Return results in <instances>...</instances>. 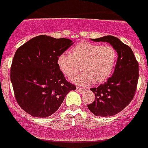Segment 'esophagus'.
<instances>
[{
	"mask_svg": "<svg viewBox=\"0 0 148 148\" xmlns=\"http://www.w3.org/2000/svg\"><path fill=\"white\" fill-rule=\"evenodd\" d=\"M85 91V89L84 88H79V87H77V92H79V93H82L83 92Z\"/></svg>",
	"mask_w": 148,
	"mask_h": 148,
	"instance_id": "34e87169",
	"label": "esophagus"
}]
</instances>
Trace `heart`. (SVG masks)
<instances>
[{"mask_svg": "<svg viewBox=\"0 0 148 148\" xmlns=\"http://www.w3.org/2000/svg\"><path fill=\"white\" fill-rule=\"evenodd\" d=\"M116 51L111 46H101L82 42L71 49V54L64 53L58 56L60 70L68 78L80 71H83L72 78L77 84H99L112 74L116 62Z\"/></svg>", "mask_w": 148, "mask_h": 148, "instance_id": "b5f03b06", "label": "heart"}]
</instances>
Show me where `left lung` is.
Instances as JSON below:
<instances>
[{
    "instance_id": "obj_1",
    "label": "left lung",
    "mask_w": 148,
    "mask_h": 148,
    "mask_svg": "<svg viewBox=\"0 0 148 148\" xmlns=\"http://www.w3.org/2000/svg\"><path fill=\"white\" fill-rule=\"evenodd\" d=\"M94 42H106L117 54L114 73L106 82L91 88L95 99L88 108L97 116L106 117L119 113L134 99L139 77L138 63L130 47L112 36L92 39Z\"/></svg>"
}]
</instances>
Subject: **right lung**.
<instances>
[{"label":"right lung","instance_id":"add662e5","mask_svg":"<svg viewBox=\"0 0 148 148\" xmlns=\"http://www.w3.org/2000/svg\"><path fill=\"white\" fill-rule=\"evenodd\" d=\"M69 39L38 36L15 52L11 66L14 96L21 109L34 117H48L59 109L76 87L67 82L57 64L71 45Z\"/></svg>","mask_w":148,"mask_h":148}]
</instances>
